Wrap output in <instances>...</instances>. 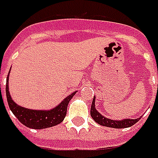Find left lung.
Returning a JSON list of instances; mask_svg holds the SVG:
<instances>
[{
  "instance_id": "8db88e82",
  "label": "left lung",
  "mask_w": 158,
  "mask_h": 158,
  "mask_svg": "<svg viewBox=\"0 0 158 158\" xmlns=\"http://www.w3.org/2000/svg\"><path fill=\"white\" fill-rule=\"evenodd\" d=\"M90 115L92 118L98 124L101 126H105L108 127H112V128H126V127H132L133 125H135L137 121H139V118H126L122 120H112L110 118H107L104 117L102 114L97 111L96 107H95V97L92 100L91 107H90Z\"/></svg>"
}]
</instances>
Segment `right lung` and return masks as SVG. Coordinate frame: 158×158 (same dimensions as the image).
I'll use <instances>...</instances> for the list:
<instances>
[{
  "label": "right lung",
  "instance_id": "add662e5",
  "mask_svg": "<svg viewBox=\"0 0 158 158\" xmlns=\"http://www.w3.org/2000/svg\"><path fill=\"white\" fill-rule=\"evenodd\" d=\"M9 72L7 77V84H6L7 101L9 104V109L14 113L15 117L18 118V120L22 124L33 129H43V128H47V127L56 126L63 121L64 118L67 114L68 105L71 100V98L75 96L76 91L69 95L66 98H64V100L59 106L54 107L52 110H47V111L31 110V109H27V108L16 105L15 102L12 100L9 91Z\"/></svg>",
  "mask_w": 158,
  "mask_h": 158
}]
</instances>
